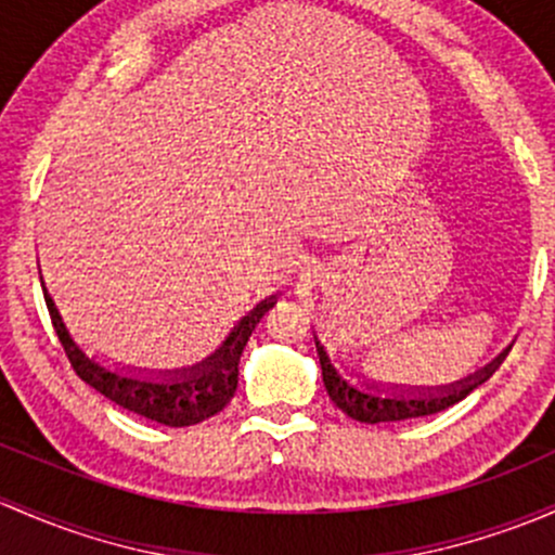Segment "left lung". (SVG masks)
<instances>
[{"label":"left lung","instance_id":"obj_1","mask_svg":"<svg viewBox=\"0 0 555 555\" xmlns=\"http://www.w3.org/2000/svg\"><path fill=\"white\" fill-rule=\"evenodd\" d=\"M317 351H319V364H322V377L324 388L330 393V399L346 412L348 417L359 420V423H396V420H410V417H425L436 415V412L447 410V406L463 401L470 390L478 388L481 383H487L492 377V372L503 364L505 348L498 359L489 361L487 366L468 375L465 380H457L452 385H441V388H385V385H366V388H359V385L348 383L340 372L332 366L330 353L324 351V346L317 337ZM378 390L375 391L374 388Z\"/></svg>","mask_w":555,"mask_h":555}]
</instances>
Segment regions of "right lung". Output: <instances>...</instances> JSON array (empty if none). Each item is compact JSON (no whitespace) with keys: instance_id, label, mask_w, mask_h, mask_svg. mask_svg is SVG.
<instances>
[{"instance_id":"right-lung-1","label":"right lung","mask_w":555,"mask_h":555,"mask_svg":"<svg viewBox=\"0 0 555 555\" xmlns=\"http://www.w3.org/2000/svg\"><path fill=\"white\" fill-rule=\"evenodd\" d=\"M42 293L52 326L57 332V340H61L63 351H66L74 372H77L81 380L92 385L95 390H101L114 404L125 406V410L135 412V415L145 420H154V423L170 425V428H185V425L202 423V420L218 415L229 404L233 393H236L238 359H242L244 346H247L249 335H253L260 319L276 302V295L258 302V308H253L249 317H244L242 322L233 326L231 335L223 340V346L215 353H209L199 364L145 377L111 370V366H103L101 361L87 356L85 348L68 332V326L63 322L61 311H57L55 300H52L44 282Z\"/></svg>"}]
</instances>
